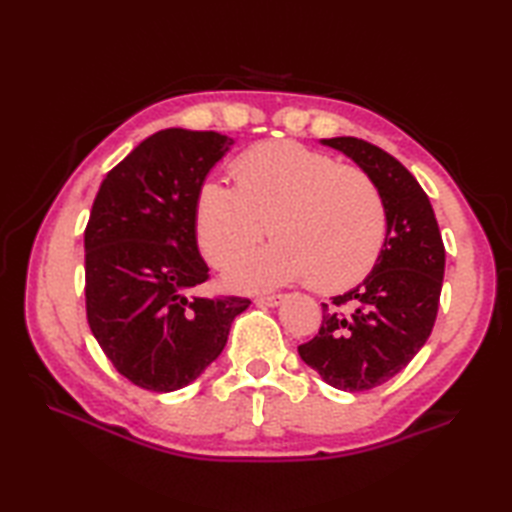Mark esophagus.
I'll return each mask as SVG.
<instances>
[{
    "label": "esophagus",
    "mask_w": 512,
    "mask_h": 512,
    "mask_svg": "<svg viewBox=\"0 0 512 512\" xmlns=\"http://www.w3.org/2000/svg\"><path fill=\"white\" fill-rule=\"evenodd\" d=\"M284 295H268V297H257V306H266V308H277L279 303H284Z\"/></svg>",
    "instance_id": "obj_1"
}]
</instances>
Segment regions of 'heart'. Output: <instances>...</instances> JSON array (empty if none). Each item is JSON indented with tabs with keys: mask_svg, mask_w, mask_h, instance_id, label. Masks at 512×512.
Wrapping results in <instances>:
<instances>
[{
	"mask_svg": "<svg viewBox=\"0 0 512 512\" xmlns=\"http://www.w3.org/2000/svg\"><path fill=\"white\" fill-rule=\"evenodd\" d=\"M233 180L235 189L206 180L198 191L195 228L204 257L231 264L262 242L266 228L275 242L228 268V284L266 290L310 279L321 292H341L372 273L387 211L361 167L270 140L235 160Z\"/></svg>",
	"mask_w": 512,
	"mask_h": 512,
	"instance_id": "1",
	"label": "heart"
}]
</instances>
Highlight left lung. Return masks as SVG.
I'll list each match as a JSON object with an SVG mask.
<instances>
[{
  "instance_id": "obj_1",
  "label": "left lung",
  "mask_w": 512,
  "mask_h": 512,
  "mask_svg": "<svg viewBox=\"0 0 512 512\" xmlns=\"http://www.w3.org/2000/svg\"><path fill=\"white\" fill-rule=\"evenodd\" d=\"M341 151L383 195L387 235L363 284L321 303V330L299 356L325 383L365 391L387 383L427 343L438 314L444 244L436 213L418 180L380 147L361 138H323Z\"/></svg>"
}]
</instances>
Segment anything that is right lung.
<instances>
[{
    "instance_id": "add662e5",
    "label": "right lung",
    "mask_w": 512,
    "mask_h": 512,
    "mask_svg": "<svg viewBox=\"0 0 512 512\" xmlns=\"http://www.w3.org/2000/svg\"><path fill=\"white\" fill-rule=\"evenodd\" d=\"M235 143L169 127L107 173L85 228L88 323L112 365L134 385L176 391L222 354L250 301L195 295L200 255L195 200Z\"/></svg>"
}]
</instances>
